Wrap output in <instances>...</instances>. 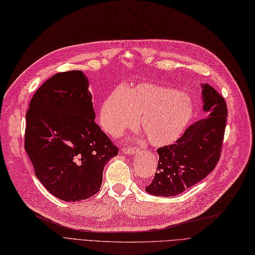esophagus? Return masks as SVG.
I'll use <instances>...</instances> for the list:
<instances>
[{"mask_svg": "<svg viewBox=\"0 0 255 255\" xmlns=\"http://www.w3.org/2000/svg\"><path fill=\"white\" fill-rule=\"evenodd\" d=\"M123 152H124L125 154H128V155H132L135 153V149L133 148H125L124 150H123Z\"/></svg>", "mask_w": 255, "mask_h": 255, "instance_id": "esophagus-1", "label": "esophagus"}]
</instances>
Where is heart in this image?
I'll return each mask as SVG.
<instances>
[{"mask_svg": "<svg viewBox=\"0 0 255 255\" xmlns=\"http://www.w3.org/2000/svg\"><path fill=\"white\" fill-rule=\"evenodd\" d=\"M140 117V128L153 146L172 144L180 137L192 117L191 104L173 89L142 83L117 91L103 103L100 120L112 135L132 128Z\"/></svg>", "mask_w": 255, "mask_h": 255, "instance_id": "b5f03b06", "label": "heart"}]
</instances>
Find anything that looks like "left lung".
<instances>
[{
	"label": "left lung",
	"mask_w": 255,
	"mask_h": 255,
	"mask_svg": "<svg viewBox=\"0 0 255 255\" xmlns=\"http://www.w3.org/2000/svg\"><path fill=\"white\" fill-rule=\"evenodd\" d=\"M203 110L208 118L195 122L172 145L157 149L158 164L145 190L155 196H174L208 175L221 156L228 110L224 98L202 85Z\"/></svg>",
	"instance_id": "1"
}]
</instances>
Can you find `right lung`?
Listing matches in <instances>:
<instances>
[{
  "label": "right lung",
  "instance_id": "right-lung-1",
  "mask_svg": "<svg viewBox=\"0 0 255 255\" xmlns=\"http://www.w3.org/2000/svg\"><path fill=\"white\" fill-rule=\"evenodd\" d=\"M88 87L83 71L56 73L35 91L26 113L25 150L34 174L65 202L99 192L104 167L119 152L94 122Z\"/></svg>",
  "mask_w": 255,
  "mask_h": 255
}]
</instances>
